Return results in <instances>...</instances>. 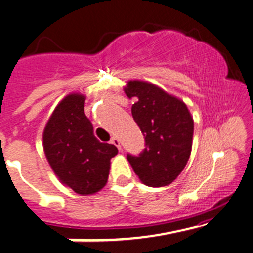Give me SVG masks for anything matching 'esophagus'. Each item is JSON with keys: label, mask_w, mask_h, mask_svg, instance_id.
<instances>
[{"label": "esophagus", "mask_w": 253, "mask_h": 253, "mask_svg": "<svg viewBox=\"0 0 253 253\" xmlns=\"http://www.w3.org/2000/svg\"><path fill=\"white\" fill-rule=\"evenodd\" d=\"M111 143H112V145H115L116 147L119 148V150H121V142H120V140L117 137H113L112 140H111Z\"/></svg>", "instance_id": "1"}]
</instances>
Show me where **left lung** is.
I'll list each match as a JSON object with an SVG mask.
<instances>
[{"mask_svg": "<svg viewBox=\"0 0 253 253\" xmlns=\"http://www.w3.org/2000/svg\"><path fill=\"white\" fill-rule=\"evenodd\" d=\"M132 117L145 136L146 148L138 156L127 155L134 173L150 187L173 182L183 171L192 150L193 119L180 98L146 81H128Z\"/></svg>", "mask_w": 253, "mask_h": 253, "instance_id": "8db88e82", "label": "left lung"}]
</instances>
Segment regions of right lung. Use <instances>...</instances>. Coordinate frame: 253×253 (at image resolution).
I'll list each match as a JSON object with an SVG mask.
<instances>
[{"label":"right lung","instance_id":"add662e5","mask_svg":"<svg viewBox=\"0 0 253 253\" xmlns=\"http://www.w3.org/2000/svg\"><path fill=\"white\" fill-rule=\"evenodd\" d=\"M84 97L67 94L52 112L43 131V151L58 180L82 196L105 187L117 147L94 137L84 115Z\"/></svg>","mask_w":253,"mask_h":253}]
</instances>
